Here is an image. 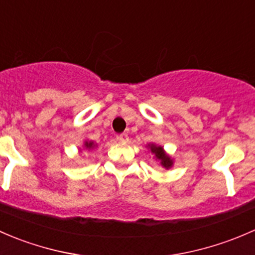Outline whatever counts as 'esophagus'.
Wrapping results in <instances>:
<instances>
[{"instance_id":"esophagus-1","label":"esophagus","mask_w":255,"mask_h":255,"mask_svg":"<svg viewBox=\"0 0 255 255\" xmlns=\"http://www.w3.org/2000/svg\"><path fill=\"white\" fill-rule=\"evenodd\" d=\"M118 140H119L120 142H128V133H120V135L118 136Z\"/></svg>"}]
</instances>
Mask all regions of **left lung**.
Segmentation results:
<instances>
[{
  "label": "left lung",
  "instance_id": "left-lung-1",
  "mask_svg": "<svg viewBox=\"0 0 255 255\" xmlns=\"http://www.w3.org/2000/svg\"><path fill=\"white\" fill-rule=\"evenodd\" d=\"M147 147H148L149 151L154 154L157 161H159V163H161L162 167H164L166 169H169V168L173 166V159L168 156L166 152H164L163 147L157 146L154 145V143H149Z\"/></svg>",
  "mask_w": 255,
  "mask_h": 255
}]
</instances>
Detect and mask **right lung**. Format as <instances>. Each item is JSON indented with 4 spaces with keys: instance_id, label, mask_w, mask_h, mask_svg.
Returning a JSON list of instances; mask_svg holds the SVG:
<instances>
[{
    "instance_id": "1",
    "label": "right lung",
    "mask_w": 255,
    "mask_h": 255,
    "mask_svg": "<svg viewBox=\"0 0 255 255\" xmlns=\"http://www.w3.org/2000/svg\"><path fill=\"white\" fill-rule=\"evenodd\" d=\"M85 147L87 149H92V148H94V147H96V143H94L93 141H86Z\"/></svg>"
}]
</instances>
